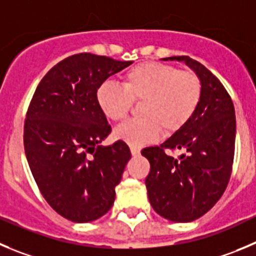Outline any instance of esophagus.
I'll use <instances>...</instances> for the list:
<instances>
[{
	"instance_id": "34e87169",
	"label": "esophagus",
	"mask_w": 256,
	"mask_h": 256,
	"mask_svg": "<svg viewBox=\"0 0 256 256\" xmlns=\"http://www.w3.org/2000/svg\"><path fill=\"white\" fill-rule=\"evenodd\" d=\"M130 152H131V154L134 155V156H136V155H139V154H140V150L138 149V148L131 146V148H130Z\"/></svg>"
}]
</instances>
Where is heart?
<instances>
[{
    "label": "heart",
    "mask_w": 256,
    "mask_h": 256,
    "mask_svg": "<svg viewBox=\"0 0 256 256\" xmlns=\"http://www.w3.org/2000/svg\"><path fill=\"white\" fill-rule=\"evenodd\" d=\"M202 96V84L192 70H179L164 63H142L124 76L122 86L106 80L96 97L104 114L112 121H120L142 102V117L130 118L114 131V139L131 146L156 142L162 130L173 134L182 128L194 114Z\"/></svg>",
    "instance_id": "heart-1"
}]
</instances>
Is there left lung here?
<instances>
[{"mask_svg":"<svg viewBox=\"0 0 256 256\" xmlns=\"http://www.w3.org/2000/svg\"><path fill=\"white\" fill-rule=\"evenodd\" d=\"M164 60L184 62L202 84L200 101L190 120L160 146L142 149L150 163L145 179L150 204L173 222L204 216L225 192L232 170L236 117L230 94L204 66L190 56ZM166 150H182L178 160Z\"/></svg>","mask_w":256,"mask_h":256,"instance_id":"1","label":"left lung"}]
</instances>
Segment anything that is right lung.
<instances>
[{
	"mask_svg": "<svg viewBox=\"0 0 256 256\" xmlns=\"http://www.w3.org/2000/svg\"><path fill=\"white\" fill-rule=\"evenodd\" d=\"M131 63L74 54L52 66L32 96L24 125L26 159L42 197L64 218L94 221L114 204L131 152L120 140L100 145L111 126L96 93Z\"/></svg>",
	"mask_w": 256,
	"mask_h": 256,
	"instance_id": "1",
	"label": "right lung"
}]
</instances>
